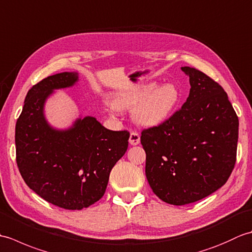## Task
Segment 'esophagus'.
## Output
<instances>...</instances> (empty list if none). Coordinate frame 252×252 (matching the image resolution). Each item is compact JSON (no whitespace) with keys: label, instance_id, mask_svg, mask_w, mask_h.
<instances>
[{"label":"esophagus","instance_id":"obj_1","mask_svg":"<svg viewBox=\"0 0 252 252\" xmlns=\"http://www.w3.org/2000/svg\"><path fill=\"white\" fill-rule=\"evenodd\" d=\"M140 141H141L140 134H138L136 131H132L130 134V138H129V142L131 145H137V144H140Z\"/></svg>","mask_w":252,"mask_h":252}]
</instances>
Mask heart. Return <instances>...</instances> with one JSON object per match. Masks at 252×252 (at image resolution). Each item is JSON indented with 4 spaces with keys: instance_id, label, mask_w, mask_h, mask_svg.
Returning <instances> with one entry per match:
<instances>
[{
    "instance_id": "1",
    "label": "heart",
    "mask_w": 252,
    "mask_h": 252,
    "mask_svg": "<svg viewBox=\"0 0 252 252\" xmlns=\"http://www.w3.org/2000/svg\"><path fill=\"white\" fill-rule=\"evenodd\" d=\"M180 100V91L175 85L167 83L155 88V84H147L115 95L111 104L119 110L133 108L132 116L136 122L154 126L167 120Z\"/></svg>"
}]
</instances>
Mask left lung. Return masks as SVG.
<instances>
[{
    "label": "left lung",
    "mask_w": 252,
    "mask_h": 252,
    "mask_svg": "<svg viewBox=\"0 0 252 252\" xmlns=\"http://www.w3.org/2000/svg\"><path fill=\"white\" fill-rule=\"evenodd\" d=\"M189 95L179 110L144 129L145 173L155 195L170 205L202 199L226 183L236 163L238 117L220 84L192 67Z\"/></svg>",
    "instance_id": "obj_1"
}]
</instances>
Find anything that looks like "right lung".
Here are the masks:
<instances>
[{"label": "right lung", "mask_w": 252, "mask_h": 252, "mask_svg": "<svg viewBox=\"0 0 252 252\" xmlns=\"http://www.w3.org/2000/svg\"><path fill=\"white\" fill-rule=\"evenodd\" d=\"M77 79V73L62 72L34 84L15 129L16 162L26 184L67 210L88 208L104 196L110 171L126 154L130 137L129 131L108 130L93 117L79 119L68 131L47 125L45 98Z\"/></svg>", "instance_id": "add662e5"}]
</instances>
